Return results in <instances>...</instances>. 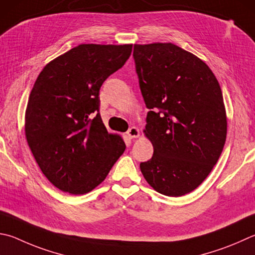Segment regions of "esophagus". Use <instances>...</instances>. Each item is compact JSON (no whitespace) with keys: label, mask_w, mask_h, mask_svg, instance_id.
I'll return each instance as SVG.
<instances>
[{"label":"esophagus","mask_w":255,"mask_h":255,"mask_svg":"<svg viewBox=\"0 0 255 255\" xmlns=\"http://www.w3.org/2000/svg\"><path fill=\"white\" fill-rule=\"evenodd\" d=\"M139 133H140L139 132V129L136 128V127L129 128L128 131H127V135H128L129 138H137V137H139Z\"/></svg>","instance_id":"esophagus-1"}]
</instances>
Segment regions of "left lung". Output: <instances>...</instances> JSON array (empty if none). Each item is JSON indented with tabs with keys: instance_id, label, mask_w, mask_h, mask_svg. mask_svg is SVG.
I'll list each match as a JSON object with an SVG mask.
<instances>
[{
	"instance_id": "1",
	"label": "left lung",
	"mask_w": 255,
	"mask_h": 255,
	"mask_svg": "<svg viewBox=\"0 0 255 255\" xmlns=\"http://www.w3.org/2000/svg\"><path fill=\"white\" fill-rule=\"evenodd\" d=\"M146 107V136L154 154L140 163L143 177L166 196H182L203 183L226 139L219 81L205 62L173 43L133 45Z\"/></svg>"
}]
</instances>
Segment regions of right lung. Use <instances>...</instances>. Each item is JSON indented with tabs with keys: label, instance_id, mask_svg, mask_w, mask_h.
<instances>
[{
	"label": "right lung",
	"instance_id": "obj_1",
	"mask_svg": "<svg viewBox=\"0 0 255 255\" xmlns=\"http://www.w3.org/2000/svg\"><path fill=\"white\" fill-rule=\"evenodd\" d=\"M131 44H80L48 63L32 89L25 136L40 169L62 192L104 182L126 149L100 117V88L130 57Z\"/></svg>",
	"mask_w": 255,
	"mask_h": 255
}]
</instances>
